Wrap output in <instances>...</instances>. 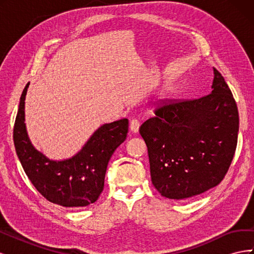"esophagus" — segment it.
Returning a JSON list of instances; mask_svg holds the SVG:
<instances>
[{"label": "esophagus", "instance_id": "esophagus-1", "mask_svg": "<svg viewBox=\"0 0 254 254\" xmlns=\"http://www.w3.org/2000/svg\"><path fill=\"white\" fill-rule=\"evenodd\" d=\"M139 128H140V121L137 119H132L130 121V130H131L132 132H137L139 131Z\"/></svg>", "mask_w": 254, "mask_h": 254}]
</instances>
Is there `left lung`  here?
<instances>
[{
  "label": "left lung",
  "mask_w": 254,
  "mask_h": 254,
  "mask_svg": "<svg viewBox=\"0 0 254 254\" xmlns=\"http://www.w3.org/2000/svg\"><path fill=\"white\" fill-rule=\"evenodd\" d=\"M212 92L197 99H166L145 121L150 176L159 193L184 199L219 184L234 157L238 110L231 90L213 67Z\"/></svg>",
  "instance_id": "obj_1"
}]
</instances>
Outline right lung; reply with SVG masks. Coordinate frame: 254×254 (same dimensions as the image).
Returning <instances> with one entry per match:
<instances>
[{
	"mask_svg": "<svg viewBox=\"0 0 254 254\" xmlns=\"http://www.w3.org/2000/svg\"><path fill=\"white\" fill-rule=\"evenodd\" d=\"M27 83L22 92L13 126V143L21 165L37 190L47 200L65 207L94 203L102 194L105 175L114 150L126 140L128 120L99 127L77 155L52 161L34 148L24 124Z\"/></svg>",
	"mask_w": 254,
	"mask_h": 254,
	"instance_id": "add662e5",
	"label": "right lung"
}]
</instances>
